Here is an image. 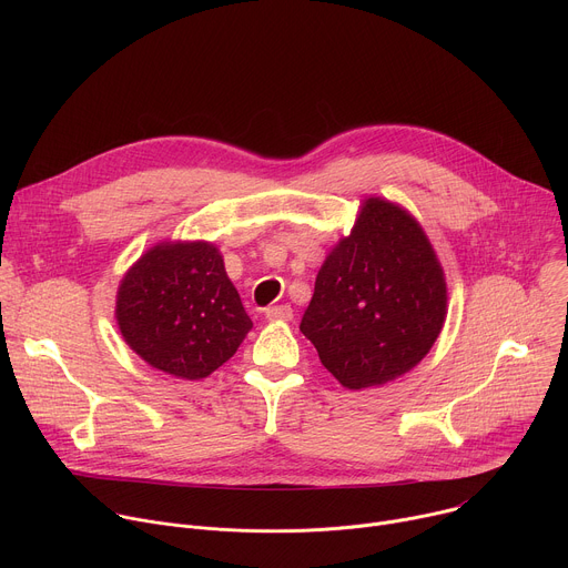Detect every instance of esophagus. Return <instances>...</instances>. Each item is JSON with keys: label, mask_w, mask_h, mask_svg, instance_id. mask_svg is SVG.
Segmentation results:
<instances>
[{"label": "esophagus", "mask_w": 568, "mask_h": 568, "mask_svg": "<svg viewBox=\"0 0 568 568\" xmlns=\"http://www.w3.org/2000/svg\"><path fill=\"white\" fill-rule=\"evenodd\" d=\"M265 316L270 321H292V307L290 305H272L265 310Z\"/></svg>", "instance_id": "obj_1"}]
</instances>
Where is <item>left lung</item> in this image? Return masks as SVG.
Instances as JSON below:
<instances>
[{"label": "left lung", "mask_w": 568, "mask_h": 568, "mask_svg": "<svg viewBox=\"0 0 568 568\" xmlns=\"http://www.w3.org/2000/svg\"><path fill=\"white\" fill-rule=\"evenodd\" d=\"M445 316V272L425 229L407 209L371 195L323 261L301 333L342 386L362 390L416 368Z\"/></svg>", "instance_id": "obj_1"}]
</instances>
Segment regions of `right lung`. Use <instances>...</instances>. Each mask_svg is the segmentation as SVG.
Here are the masks:
<instances>
[{
    "instance_id": "obj_1",
    "label": "right lung",
    "mask_w": 568,
    "mask_h": 568,
    "mask_svg": "<svg viewBox=\"0 0 568 568\" xmlns=\"http://www.w3.org/2000/svg\"><path fill=\"white\" fill-rule=\"evenodd\" d=\"M116 326L152 368L204 379L254 328L224 258L206 240H161L123 274Z\"/></svg>"
}]
</instances>
